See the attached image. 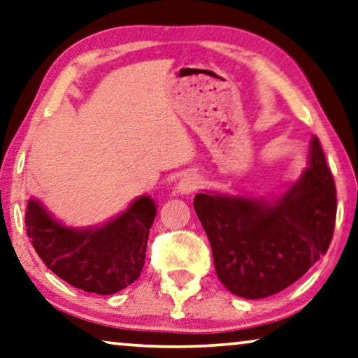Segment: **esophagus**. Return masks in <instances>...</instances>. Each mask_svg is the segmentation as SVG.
Here are the masks:
<instances>
[{"instance_id": "34e87169", "label": "esophagus", "mask_w": 358, "mask_h": 358, "mask_svg": "<svg viewBox=\"0 0 358 358\" xmlns=\"http://www.w3.org/2000/svg\"><path fill=\"white\" fill-rule=\"evenodd\" d=\"M177 188L181 194H191L201 188V180L194 173H186L180 178Z\"/></svg>"}]
</instances>
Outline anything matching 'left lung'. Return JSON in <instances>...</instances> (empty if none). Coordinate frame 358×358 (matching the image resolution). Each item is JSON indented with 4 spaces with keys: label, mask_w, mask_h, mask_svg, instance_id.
I'll use <instances>...</instances> for the list:
<instances>
[{
    "label": "left lung",
    "mask_w": 358,
    "mask_h": 358,
    "mask_svg": "<svg viewBox=\"0 0 358 358\" xmlns=\"http://www.w3.org/2000/svg\"><path fill=\"white\" fill-rule=\"evenodd\" d=\"M194 210L228 291L264 299L286 289L327 254L336 222V186L318 138L308 167L273 202L209 191Z\"/></svg>",
    "instance_id": "obj_1"
}]
</instances>
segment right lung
<instances>
[{
    "instance_id": "1",
    "label": "right lung",
    "mask_w": 358,
    "mask_h": 358,
    "mask_svg": "<svg viewBox=\"0 0 358 358\" xmlns=\"http://www.w3.org/2000/svg\"><path fill=\"white\" fill-rule=\"evenodd\" d=\"M156 212L152 197L140 196L104 225L71 228L40 201L30 199L25 225L36 254L52 273L82 291L109 296L140 276Z\"/></svg>"
}]
</instances>
